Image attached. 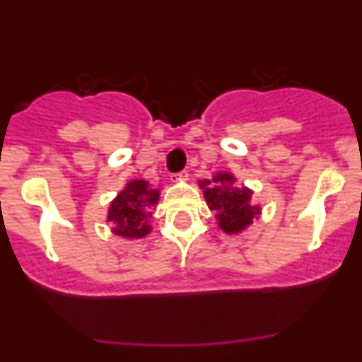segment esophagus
I'll list each match as a JSON object with an SVG mask.
<instances>
[{"label":"esophagus","mask_w":362,"mask_h":362,"mask_svg":"<svg viewBox=\"0 0 362 362\" xmlns=\"http://www.w3.org/2000/svg\"><path fill=\"white\" fill-rule=\"evenodd\" d=\"M187 177H189V171L184 170V171H180V173H175L173 180H187Z\"/></svg>","instance_id":"34e87169"}]
</instances>
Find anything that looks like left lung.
Listing matches in <instances>:
<instances>
[{
	"label": "left lung",
	"instance_id": "1",
	"mask_svg": "<svg viewBox=\"0 0 362 362\" xmlns=\"http://www.w3.org/2000/svg\"><path fill=\"white\" fill-rule=\"evenodd\" d=\"M235 177L231 173H217L214 180L202 182L204 199L214 210L218 228L224 233H240L249 228L254 218L261 214V208L250 203L252 191L247 187H233Z\"/></svg>",
	"mask_w": 362,
	"mask_h": 362
}]
</instances>
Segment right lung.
<instances>
[{
	"instance_id": "right-lung-1",
	"label": "right lung",
	"mask_w": 362,
	"mask_h": 362,
	"mask_svg": "<svg viewBox=\"0 0 362 362\" xmlns=\"http://www.w3.org/2000/svg\"><path fill=\"white\" fill-rule=\"evenodd\" d=\"M159 199L158 189H151L145 180H133L119 192L110 203L108 221L115 224L113 233L124 238H144L151 233L148 221L152 217V206Z\"/></svg>"
}]
</instances>
